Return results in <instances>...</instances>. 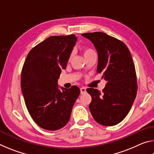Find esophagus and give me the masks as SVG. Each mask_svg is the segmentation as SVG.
Segmentation results:
<instances>
[{"mask_svg": "<svg viewBox=\"0 0 154 154\" xmlns=\"http://www.w3.org/2000/svg\"><path fill=\"white\" fill-rule=\"evenodd\" d=\"M80 90H81V94H85V92H86V88L84 87L81 88Z\"/></svg>", "mask_w": 154, "mask_h": 154, "instance_id": "34e87169", "label": "esophagus"}]
</instances>
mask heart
<instances>
[{"label":"heart","instance_id":"1","mask_svg":"<svg viewBox=\"0 0 154 154\" xmlns=\"http://www.w3.org/2000/svg\"><path fill=\"white\" fill-rule=\"evenodd\" d=\"M83 55H84V56H85L88 55V54H90L94 51L92 49L88 48V47H84V48H83Z\"/></svg>","mask_w":154,"mask_h":154}]
</instances>
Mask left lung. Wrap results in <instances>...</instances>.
<instances>
[{"label": "left lung", "instance_id": "left-lung-1", "mask_svg": "<svg viewBox=\"0 0 154 154\" xmlns=\"http://www.w3.org/2000/svg\"><path fill=\"white\" fill-rule=\"evenodd\" d=\"M93 43L98 53V73L106 81L103 92L88 88L92 96L89 108L96 122L111 126L126 118L137 92L135 67L127 46L101 32L82 34Z\"/></svg>", "mask_w": 154, "mask_h": 154}]
</instances>
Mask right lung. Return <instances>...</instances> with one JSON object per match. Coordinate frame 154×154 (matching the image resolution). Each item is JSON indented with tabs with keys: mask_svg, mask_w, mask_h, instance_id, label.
<instances>
[{
	"mask_svg": "<svg viewBox=\"0 0 154 154\" xmlns=\"http://www.w3.org/2000/svg\"><path fill=\"white\" fill-rule=\"evenodd\" d=\"M77 39L75 35L49 36L31 49L23 66L21 89L26 106L31 118L43 129L63 128L80 94L76 85L60 90L58 85Z\"/></svg>",
	"mask_w": 154,
	"mask_h": 154,
	"instance_id": "right-lung-1",
	"label": "right lung"
}]
</instances>
